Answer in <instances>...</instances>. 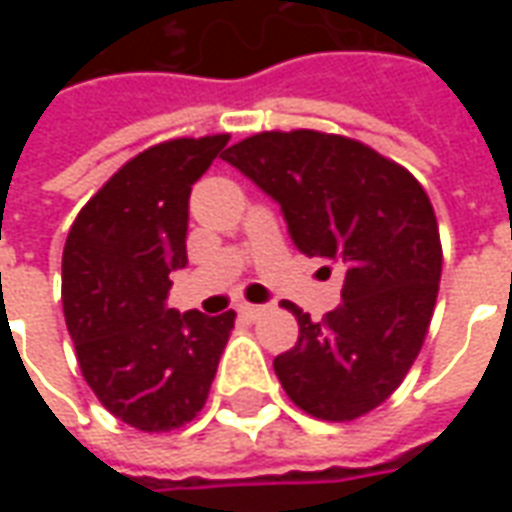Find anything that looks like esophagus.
I'll return each instance as SVG.
<instances>
[{"instance_id": "1", "label": "esophagus", "mask_w": 512, "mask_h": 512, "mask_svg": "<svg viewBox=\"0 0 512 512\" xmlns=\"http://www.w3.org/2000/svg\"><path fill=\"white\" fill-rule=\"evenodd\" d=\"M238 312H241L244 318H249V321H257V318L266 312V307H260V304H241V307H238Z\"/></svg>"}]
</instances>
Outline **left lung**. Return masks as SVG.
Returning a JSON list of instances; mask_svg holds the SVG:
<instances>
[{
	"mask_svg": "<svg viewBox=\"0 0 512 512\" xmlns=\"http://www.w3.org/2000/svg\"><path fill=\"white\" fill-rule=\"evenodd\" d=\"M222 158L277 202L299 252L345 274L343 301L321 323L285 304L299 343L274 359L279 384L318 419L373 411L414 365L436 307L441 244L428 194L373 147L307 128L263 131Z\"/></svg>",
	"mask_w": 512,
	"mask_h": 512,
	"instance_id": "obj_1",
	"label": "left lung"
}]
</instances>
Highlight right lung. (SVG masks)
Listing matches in <instances>:
<instances>
[{
  "mask_svg": "<svg viewBox=\"0 0 512 512\" xmlns=\"http://www.w3.org/2000/svg\"><path fill=\"white\" fill-rule=\"evenodd\" d=\"M227 134L172 139L131 158L84 205L62 252V307L84 381L106 411L147 433L197 417L235 312L169 310L186 268L191 186Z\"/></svg>",
  "mask_w": 512,
  "mask_h": 512,
  "instance_id": "add662e5",
  "label": "right lung"
}]
</instances>
